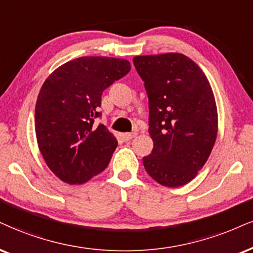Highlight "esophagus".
Returning <instances> with one entry per match:
<instances>
[{
  "instance_id": "1",
  "label": "esophagus",
  "mask_w": 253,
  "mask_h": 253,
  "mask_svg": "<svg viewBox=\"0 0 253 253\" xmlns=\"http://www.w3.org/2000/svg\"><path fill=\"white\" fill-rule=\"evenodd\" d=\"M137 133L136 132H126V133H122V138L124 139V141H130V139H132L133 137H136Z\"/></svg>"
}]
</instances>
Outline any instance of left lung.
<instances>
[{"label":"left lung","instance_id":"left-lung-1","mask_svg":"<svg viewBox=\"0 0 253 253\" xmlns=\"http://www.w3.org/2000/svg\"><path fill=\"white\" fill-rule=\"evenodd\" d=\"M149 97L152 152L146 172L161 185L178 188L197 176L217 138L218 112L210 82L179 52L133 57Z\"/></svg>","mask_w":253,"mask_h":253}]
</instances>
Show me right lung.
I'll return each instance as SVG.
<instances>
[{
	"label": "right lung",
	"mask_w": 253,
	"mask_h": 253,
	"mask_svg": "<svg viewBox=\"0 0 253 253\" xmlns=\"http://www.w3.org/2000/svg\"><path fill=\"white\" fill-rule=\"evenodd\" d=\"M131 69L124 58L85 56L55 69L40 90L35 132L46 165L67 184H83L110 162L117 139L103 124L102 92Z\"/></svg>",
	"instance_id": "right-lung-1"
}]
</instances>
